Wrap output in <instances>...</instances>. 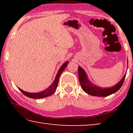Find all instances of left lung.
I'll list each match as a JSON object with an SVG mask.
<instances>
[{"label":"left lung","mask_w":133,"mask_h":133,"mask_svg":"<svg viewBox=\"0 0 133 133\" xmlns=\"http://www.w3.org/2000/svg\"><path fill=\"white\" fill-rule=\"evenodd\" d=\"M128 64V60H127ZM126 74L124 75L123 77L117 84L114 85V86L107 88H102L100 86H98L93 84L89 80L88 77L84 69L78 66V76L79 78L81 86L85 93L91 96H98V97H105L112 94L117 91L121 88L124 81Z\"/></svg>","instance_id":"1"}]
</instances>
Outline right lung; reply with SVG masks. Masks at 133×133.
<instances>
[{
  "mask_svg": "<svg viewBox=\"0 0 133 133\" xmlns=\"http://www.w3.org/2000/svg\"><path fill=\"white\" fill-rule=\"evenodd\" d=\"M68 63H69V62H66L65 63H64L62 65L61 67L59 69V70H58L57 75H56V77L55 78V80H54L53 82L52 83V84H51L49 87H48L46 89H45L44 90L40 92H38V93H29V92L23 91V90H22L20 88H18V89L20 90V91H22V93L24 94V95H25L26 96L28 97H30L31 98L39 99V98L46 97L52 95L53 93H55V92L56 90V89H57L60 76L62 74L63 71L65 69V68H66Z\"/></svg>",
  "mask_w": 133,
  "mask_h": 133,
  "instance_id": "add662e5",
  "label": "right lung"
}]
</instances>
